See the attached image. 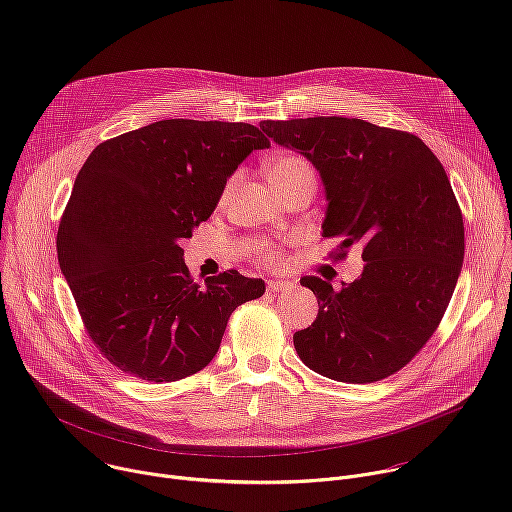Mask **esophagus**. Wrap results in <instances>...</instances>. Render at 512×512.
<instances>
[{
  "label": "esophagus",
  "mask_w": 512,
  "mask_h": 512,
  "mask_svg": "<svg viewBox=\"0 0 512 512\" xmlns=\"http://www.w3.org/2000/svg\"><path fill=\"white\" fill-rule=\"evenodd\" d=\"M291 287H294V283L285 281V279H271V281H267V291H273V294H279V291H287Z\"/></svg>",
  "instance_id": "esophagus-1"
}]
</instances>
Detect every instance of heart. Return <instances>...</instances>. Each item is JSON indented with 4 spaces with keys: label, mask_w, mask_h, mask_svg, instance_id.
<instances>
[{
    "label": "heart",
    "mask_w": 512,
    "mask_h": 512,
    "mask_svg": "<svg viewBox=\"0 0 512 512\" xmlns=\"http://www.w3.org/2000/svg\"><path fill=\"white\" fill-rule=\"evenodd\" d=\"M265 174H267V180L273 186V190H281V188L289 186L291 182H298L302 178L314 180V170H312L310 162L304 160L302 156H296V154H283V156L273 158L267 164ZM229 186L231 184H227L225 194L229 192ZM257 259H259V263L273 267V265H279L283 257H281L279 249L269 247V245H261L259 251H257Z\"/></svg>",
    "instance_id": "b5f03b06"
}]
</instances>
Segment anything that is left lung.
I'll return each instance as SVG.
<instances>
[{
    "label": "left lung",
    "instance_id": "left-lung-1",
    "mask_svg": "<svg viewBox=\"0 0 512 512\" xmlns=\"http://www.w3.org/2000/svg\"><path fill=\"white\" fill-rule=\"evenodd\" d=\"M298 150L326 188L322 235L332 259L362 247L364 269L334 289L300 279L318 318L294 334L306 367L340 383H375L401 371L440 326L464 261L462 210L442 162L413 133L348 117L261 121Z\"/></svg>",
    "mask_w": 512,
    "mask_h": 512
}]
</instances>
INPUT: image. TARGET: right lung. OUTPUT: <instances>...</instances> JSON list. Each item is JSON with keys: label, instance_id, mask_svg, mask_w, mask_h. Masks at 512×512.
Segmentation results:
<instances>
[{"label": "right lung", "instance_id": "add662e5", "mask_svg": "<svg viewBox=\"0 0 512 512\" xmlns=\"http://www.w3.org/2000/svg\"><path fill=\"white\" fill-rule=\"evenodd\" d=\"M269 139L249 123L164 119L111 137L83 164L56 235L60 271L99 352L152 383L214 358L231 314L265 283L237 269L194 283L182 239Z\"/></svg>", "mask_w": 512, "mask_h": 512}]
</instances>
